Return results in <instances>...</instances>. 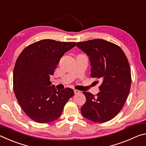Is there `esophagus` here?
<instances>
[{
    "label": "esophagus",
    "instance_id": "esophagus-1",
    "mask_svg": "<svg viewBox=\"0 0 146 146\" xmlns=\"http://www.w3.org/2000/svg\"><path fill=\"white\" fill-rule=\"evenodd\" d=\"M74 93H75V94H78L80 93V91L77 90H74Z\"/></svg>",
    "mask_w": 146,
    "mask_h": 146
}]
</instances>
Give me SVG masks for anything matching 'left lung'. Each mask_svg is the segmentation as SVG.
Segmentation results:
<instances>
[{
    "label": "left lung",
    "instance_id": "8db88e82",
    "mask_svg": "<svg viewBox=\"0 0 146 146\" xmlns=\"http://www.w3.org/2000/svg\"><path fill=\"white\" fill-rule=\"evenodd\" d=\"M76 46L89 56L91 77L102 82L100 91L96 95L83 92L86 100L81 113L93 122H108L120 111L129 93L131 75L129 62L119 46L102 39L80 42Z\"/></svg>",
    "mask_w": 146,
    "mask_h": 146
}]
</instances>
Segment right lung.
I'll return each instance as SVG.
<instances>
[{"label":"right lung","instance_id":"add662e5","mask_svg":"<svg viewBox=\"0 0 146 146\" xmlns=\"http://www.w3.org/2000/svg\"><path fill=\"white\" fill-rule=\"evenodd\" d=\"M76 46L75 42L44 39L30 44L17 58L13 70V90L24 112L38 123L51 122L60 117L73 90L51 87L60 58Z\"/></svg>","mask_w":146,"mask_h":146}]
</instances>
